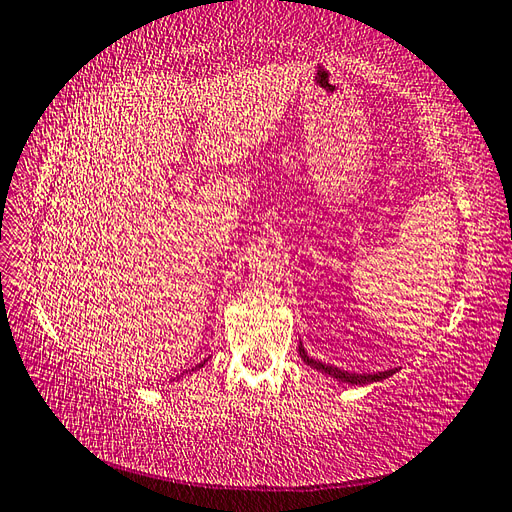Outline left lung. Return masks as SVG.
Here are the masks:
<instances>
[{"label":"left lung","instance_id":"obj_1","mask_svg":"<svg viewBox=\"0 0 512 512\" xmlns=\"http://www.w3.org/2000/svg\"><path fill=\"white\" fill-rule=\"evenodd\" d=\"M299 354H301L303 363H306V365H310V367H314V369H319V372L328 374V376H332V378H336V380H341V383H350V385L378 383V380L389 378L391 374L398 372V369H387V372H378V374H354V372H345V369H339V367H334V365H325V363H321V361H314V358H310L308 352L303 350V345H299Z\"/></svg>","mask_w":512,"mask_h":512}]
</instances>
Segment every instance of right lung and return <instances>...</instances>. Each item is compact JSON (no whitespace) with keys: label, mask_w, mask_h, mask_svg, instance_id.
<instances>
[{"label":"right lung","mask_w":512,"mask_h":512,"mask_svg":"<svg viewBox=\"0 0 512 512\" xmlns=\"http://www.w3.org/2000/svg\"><path fill=\"white\" fill-rule=\"evenodd\" d=\"M204 363H206V361H204ZM204 363H200V365H195V369H198V367H202V365H204Z\"/></svg>","instance_id":"obj_1"}]
</instances>
